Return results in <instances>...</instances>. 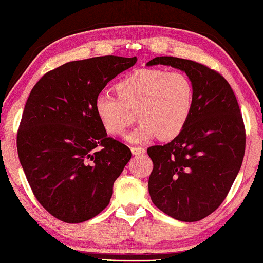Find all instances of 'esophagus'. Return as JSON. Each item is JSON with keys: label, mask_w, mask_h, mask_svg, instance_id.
<instances>
[{"label": "esophagus", "mask_w": 263, "mask_h": 263, "mask_svg": "<svg viewBox=\"0 0 263 263\" xmlns=\"http://www.w3.org/2000/svg\"><path fill=\"white\" fill-rule=\"evenodd\" d=\"M131 152L133 155H142L145 154V149L141 147H135V146H133V147H131Z\"/></svg>", "instance_id": "obj_1"}]
</instances>
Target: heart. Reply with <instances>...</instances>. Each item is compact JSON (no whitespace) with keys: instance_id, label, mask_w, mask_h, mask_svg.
Returning <instances> with one entry per match:
<instances>
[{"instance_id":"heart-1","label":"heart","mask_w":263,"mask_h":263,"mask_svg":"<svg viewBox=\"0 0 263 263\" xmlns=\"http://www.w3.org/2000/svg\"><path fill=\"white\" fill-rule=\"evenodd\" d=\"M116 96L100 94L94 111L103 130L122 136L136 116L139 124L126 136L131 144H146L154 138L172 140L188 125L194 110L195 89L181 72L160 68L137 69L116 83Z\"/></svg>"}]
</instances>
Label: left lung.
<instances>
[{"label":"left lung","mask_w":263,"mask_h":263,"mask_svg":"<svg viewBox=\"0 0 263 263\" xmlns=\"http://www.w3.org/2000/svg\"><path fill=\"white\" fill-rule=\"evenodd\" d=\"M146 65L180 69L195 89L193 115L183 132L147 149L153 161L151 199L177 220H201L222 203L241 167L246 133L238 101L219 73L196 61L157 57Z\"/></svg>","instance_id":"1"}]
</instances>
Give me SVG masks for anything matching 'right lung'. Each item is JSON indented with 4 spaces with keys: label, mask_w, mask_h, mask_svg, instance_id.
I'll use <instances>...</instances> for the list:
<instances>
[{
    "label": "right lung",
    "mask_w": 263,
    "mask_h": 263,
    "mask_svg": "<svg viewBox=\"0 0 263 263\" xmlns=\"http://www.w3.org/2000/svg\"><path fill=\"white\" fill-rule=\"evenodd\" d=\"M136 62L115 55L70 61L30 92L17 133L18 158L35 198L59 220L77 224L103 211L130 161V148L103 130L94 102Z\"/></svg>",
    "instance_id": "right-lung-1"
}]
</instances>
